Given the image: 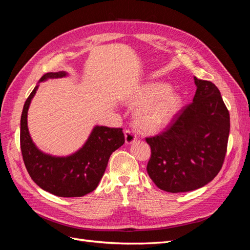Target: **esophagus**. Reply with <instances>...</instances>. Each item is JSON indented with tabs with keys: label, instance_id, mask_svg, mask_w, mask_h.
<instances>
[{
	"label": "esophagus",
	"instance_id": "34e87169",
	"mask_svg": "<svg viewBox=\"0 0 250 250\" xmlns=\"http://www.w3.org/2000/svg\"><path fill=\"white\" fill-rule=\"evenodd\" d=\"M124 134H125V142H126V144H132L135 140H137V137H135V134L132 131H130V130H125Z\"/></svg>",
	"mask_w": 250,
	"mask_h": 250
}]
</instances>
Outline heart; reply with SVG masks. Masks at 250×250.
I'll list each match as a JSON object with an SVG mask.
<instances>
[{
	"instance_id": "obj_1",
	"label": "heart",
	"mask_w": 250,
	"mask_h": 250,
	"mask_svg": "<svg viewBox=\"0 0 250 250\" xmlns=\"http://www.w3.org/2000/svg\"><path fill=\"white\" fill-rule=\"evenodd\" d=\"M128 104L135 111V124L145 133H157L168 127L183 107L181 96L164 82L143 85Z\"/></svg>"
}]
</instances>
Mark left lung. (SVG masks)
I'll return each instance as SVG.
<instances>
[{
  "label": "left lung",
  "mask_w": 250,
  "mask_h": 250,
  "mask_svg": "<svg viewBox=\"0 0 250 250\" xmlns=\"http://www.w3.org/2000/svg\"><path fill=\"white\" fill-rule=\"evenodd\" d=\"M193 102L180 110L166 131L146 142L151 148L150 178L161 190L181 193L202 188L221 170L228 149L229 112L220 90L194 77Z\"/></svg>",
  "instance_id": "8db88e82"
}]
</instances>
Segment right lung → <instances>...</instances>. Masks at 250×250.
Returning a JSON list of instances; mask_svg holds the SVG:
<instances>
[{
	"label": "right lung",
	"instance_id": "add662e5",
	"mask_svg": "<svg viewBox=\"0 0 250 250\" xmlns=\"http://www.w3.org/2000/svg\"><path fill=\"white\" fill-rule=\"evenodd\" d=\"M64 71L47 73L41 78L46 81L65 77ZM39 85L25 102L21 117V150L26 169L34 183L59 197H81L93 192L99 185L113 151L123 145L122 128L95 126L87 141L76 152L67 156L43 153L30 137L28 109Z\"/></svg>",
	"mask_w": 250,
	"mask_h": 250
}]
</instances>
